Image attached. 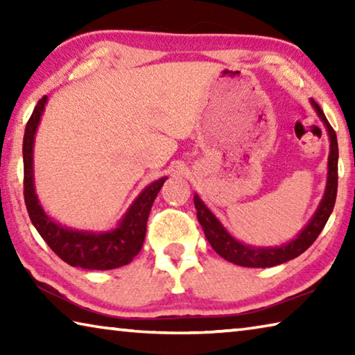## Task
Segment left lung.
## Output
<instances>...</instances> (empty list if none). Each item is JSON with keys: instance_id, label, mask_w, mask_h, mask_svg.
<instances>
[{"instance_id": "1", "label": "left lung", "mask_w": 355, "mask_h": 355, "mask_svg": "<svg viewBox=\"0 0 355 355\" xmlns=\"http://www.w3.org/2000/svg\"><path fill=\"white\" fill-rule=\"evenodd\" d=\"M310 105L318 114L329 136L330 148L327 158V178L320 205H318L316 211L307 224L304 225L302 230L297 233L296 238L280 245H266V248L264 245L245 244L227 230L224 224L218 219V216L205 205V202L200 199L197 192L194 194L197 219H199L203 232H205L208 243L224 260L244 268H271L275 264L290 261L293 258L304 254L315 243V239L326 225L329 216L332 214L336 199V186H338V142H336L335 131L330 127L320 105L315 100H310Z\"/></svg>"}]
</instances>
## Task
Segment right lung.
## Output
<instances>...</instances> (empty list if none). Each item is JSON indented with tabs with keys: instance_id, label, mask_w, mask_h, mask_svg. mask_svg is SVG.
<instances>
[{
	"instance_id": "right-lung-1",
	"label": "right lung",
	"mask_w": 355,
	"mask_h": 355,
	"mask_svg": "<svg viewBox=\"0 0 355 355\" xmlns=\"http://www.w3.org/2000/svg\"><path fill=\"white\" fill-rule=\"evenodd\" d=\"M46 103L48 97L39 100L23 136L25 203L29 219L50 249L70 266L94 271L125 266L141 252L150 209L167 177L146 186L117 224L107 230H80L55 220L42 207L34 183V141Z\"/></svg>"
}]
</instances>
